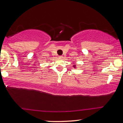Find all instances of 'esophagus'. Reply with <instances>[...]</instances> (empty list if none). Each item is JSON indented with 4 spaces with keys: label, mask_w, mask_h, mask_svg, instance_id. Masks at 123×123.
Listing matches in <instances>:
<instances>
[{
    "label": "esophagus",
    "mask_w": 123,
    "mask_h": 123,
    "mask_svg": "<svg viewBox=\"0 0 123 123\" xmlns=\"http://www.w3.org/2000/svg\"><path fill=\"white\" fill-rule=\"evenodd\" d=\"M59 58H63V55H60V56H59Z\"/></svg>",
    "instance_id": "1"
}]
</instances>
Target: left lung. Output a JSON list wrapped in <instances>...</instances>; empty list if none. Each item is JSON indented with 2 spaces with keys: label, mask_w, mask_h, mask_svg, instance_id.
I'll return each mask as SVG.
<instances>
[{
  "label": "left lung",
  "mask_w": 123,
  "mask_h": 123,
  "mask_svg": "<svg viewBox=\"0 0 123 123\" xmlns=\"http://www.w3.org/2000/svg\"><path fill=\"white\" fill-rule=\"evenodd\" d=\"M73 67L74 68H76V65H75H75H74V66H73Z\"/></svg>",
  "instance_id": "1"
}]
</instances>
